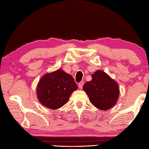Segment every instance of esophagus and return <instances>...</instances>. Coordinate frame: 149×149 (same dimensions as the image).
I'll use <instances>...</instances> for the list:
<instances>
[{"label":"esophagus","instance_id":"obj_1","mask_svg":"<svg viewBox=\"0 0 149 149\" xmlns=\"http://www.w3.org/2000/svg\"><path fill=\"white\" fill-rule=\"evenodd\" d=\"M83 84H84V82H83V81H81V82H80V83H79V84H78V86H79V88L80 89H81V88H83Z\"/></svg>","mask_w":149,"mask_h":149}]
</instances>
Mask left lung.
<instances>
[{
    "mask_svg": "<svg viewBox=\"0 0 149 149\" xmlns=\"http://www.w3.org/2000/svg\"><path fill=\"white\" fill-rule=\"evenodd\" d=\"M92 79L84 84L83 90L91 103L97 108L107 111L114 107L119 99L118 83L108 74L97 70L91 75Z\"/></svg>",
    "mask_w": 149,
    "mask_h": 149,
    "instance_id": "8db88e82",
    "label": "left lung"
}]
</instances>
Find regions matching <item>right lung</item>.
<instances>
[{"label":"right lung","instance_id":"1","mask_svg":"<svg viewBox=\"0 0 149 149\" xmlns=\"http://www.w3.org/2000/svg\"><path fill=\"white\" fill-rule=\"evenodd\" d=\"M77 88L72 75L58 69L41 77L37 84L36 95L42 106L55 110L67 103Z\"/></svg>","mask_w":149,"mask_h":149}]
</instances>
